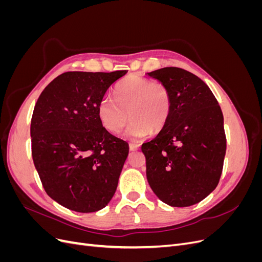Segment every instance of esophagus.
<instances>
[{"label":"esophagus","instance_id":"esophagus-1","mask_svg":"<svg viewBox=\"0 0 262 262\" xmlns=\"http://www.w3.org/2000/svg\"><path fill=\"white\" fill-rule=\"evenodd\" d=\"M140 144H138V143H130L129 144V147H130V149L131 150H137V149H139L140 148Z\"/></svg>","mask_w":262,"mask_h":262}]
</instances>
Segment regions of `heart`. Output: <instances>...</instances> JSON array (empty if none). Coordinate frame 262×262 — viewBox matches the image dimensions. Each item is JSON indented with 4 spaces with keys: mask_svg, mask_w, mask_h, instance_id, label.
I'll return each mask as SVG.
<instances>
[{
    "mask_svg": "<svg viewBox=\"0 0 262 262\" xmlns=\"http://www.w3.org/2000/svg\"><path fill=\"white\" fill-rule=\"evenodd\" d=\"M114 97L105 96L98 104V117L109 132H120L129 118L125 137L132 140L143 139L150 131L161 132L167 124L171 94L165 84L129 76L117 84Z\"/></svg>",
    "mask_w": 262,
    "mask_h": 262,
    "instance_id": "heart-1",
    "label": "heart"
}]
</instances>
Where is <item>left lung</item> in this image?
<instances>
[{
	"label": "left lung",
	"instance_id": "1",
	"mask_svg": "<svg viewBox=\"0 0 262 262\" xmlns=\"http://www.w3.org/2000/svg\"><path fill=\"white\" fill-rule=\"evenodd\" d=\"M168 87L171 112L165 128L142 145L146 178L170 207L199 203L216 188L226 152L224 118L209 86L180 68L147 73Z\"/></svg>",
	"mask_w": 262,
	"mask_h": 262
}]
</instances>
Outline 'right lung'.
Here are the masks:
<instances>
[{
    "label": "right lung",
    "mask_w": 262,
    "mask_h": 262,
    "mask_svg": "<svg viewBox=\"0 0 262 262\" xmlns=\"http://www.w3.org/2000/svg\"><path fill=\"white\" fill-rule=\"evenodd\" d=\"M126 71L66 72L46 87L31 117V155L51 199L81 213L112 200L129 144L110 134L98 104Z\"/></svg>",
    "instance_id": "1"
}]
</instances>
